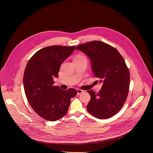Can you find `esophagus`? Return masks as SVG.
<instances>
[{"label":"esophagus","mask_w":153,"mask_h":153,"mask_svg":"<svg viewBox=\"0 0 153 153\" xmlns=\"http://www.w3.org/2000/svg\"><path fill=\"white\" fill-rule=\"evenodd\" d=\"M76 91H77V95H79L80 94L83 93V90H81V89H79V88H77V89H76Z\"/></svg>","instance_id":"esophagus-1"}]
</instances>
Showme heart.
<instances>
[{
	"instance_id": "obj_1",
	"label": "heart",
	"mask_w": 153,
	"mask_h": 153,
	"mask_svg": "<svg viewBox=\"0 0 153 153\" xmlns=\"http://www.w3.org/2000/svg\"><path fill=\"white\" fill-rule=\"evenodd\" d=\"M81 57H83V56H77L76 57V58H81Z\"/></svg>"
}]
</instances>
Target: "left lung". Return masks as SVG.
Segmentation results:
<instances>
[{
    "instance_id": "obj_1",
    "label": "left lung",
    "mask_w": 153,
    "mask_h": 153,
    "mask_svg": "<svg viewBox=\"0 0 153 153\" xmlns=\"http://www.w3.org/2000/svg\"><path fill=\"white\" fill-rule=\"evenodd\" d=\"M88 56L95 77L102 83L98 94L88 90L91 99L87 110L99 119L116 114L123 106L130 87L129 70L116 48L100 41H92L76 47Z\"/></svg>"
}]
</instances>
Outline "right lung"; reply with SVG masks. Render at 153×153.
<instances>
[{
	"instance_id": "add662e5",
	"label": "right lung",
	"mask_w": 153,
	"mask_h": 153,
	"mask_svg": "<svg viewBox=\"0 0 153 153\" xmlns=\"http://www.w3.org/2000/svg\"><path fill=\"white\" fill-rule=\"evenodd\" d=\"M76 46H47L28 60L23 74V86L28 103L37 114L45 120L56 121L65 116L71 99L77 91L63 90L53 86L60 66L74 52Z\"/></svg>"
}]
</instances>
